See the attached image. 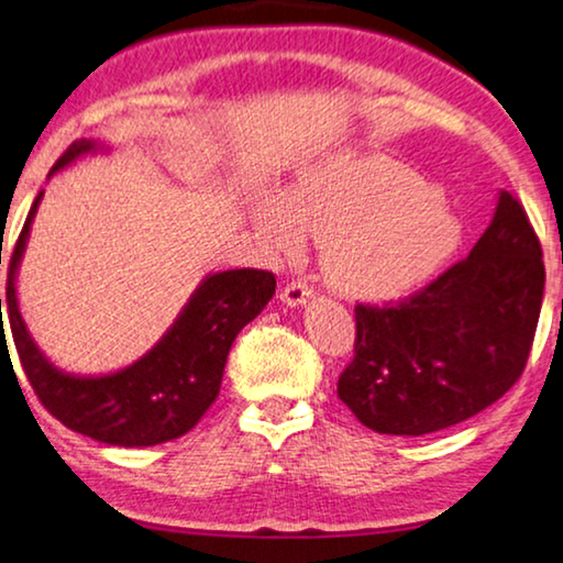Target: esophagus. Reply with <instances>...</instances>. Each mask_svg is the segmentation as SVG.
Instances as JSON below:
<instances>
[{
  "label": "esophagus",
  "instance_id": "1",
  "mask_svg": "<svg viewBox=\"0 0 563 563\" xmlns=\"http://www.w3.org/2000/svg\"><path fill=\"white\" fill-rule=\"evenodd\" d=\"M312 297V289L307 287V282H302V279H297V282H289L287 287L282 289V302L284 305H289V307H299V305H305L307 299Z\"/></svg>",
  "mask_w": 563,
  "mask_h": 563
}]
</instances>
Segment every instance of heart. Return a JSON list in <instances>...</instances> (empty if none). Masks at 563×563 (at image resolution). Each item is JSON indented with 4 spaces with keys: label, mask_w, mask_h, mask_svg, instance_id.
<instances>
[{
    "label": "heart",
    "mask_w": 563,
    "mask_h": 563,
    "mask_svg": "<svg viewBox=\"0 0 563 563\" xmlns=\"http://www.w3.org/2000/svg\"><path fill=\"white\" fill-rule=\"evenodd\" d=\"M253 220L284 251L302 230L322 238L330 287L358 299H389L418 287L456 251L461 225L435 189L379 156L322 158L299 172L284 199L258 197Z\"/></svg>",
    "instance_id": "heart-1"
}]
</instances>
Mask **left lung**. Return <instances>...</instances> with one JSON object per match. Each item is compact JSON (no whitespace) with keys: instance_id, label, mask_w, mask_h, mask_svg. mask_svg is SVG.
Masks as SVG:
<instances>
[{"instance_id":"8db88e82","label":"left lung","mask_w":563,"mask_h":563,"mask_svg":"<svg viewBox=\"0 0 563 563\" xmlns=\"http://www.w3.org/2000/svg\"><path fill=\"white\" fill-rule=\"evenodd\" d=\"M543 251L526 210L499 191L466 258L397 305H356L353 361L338 397L376 433L426 435L497 402L526 368L543 302Z\"/></svg>"}]
</instances>
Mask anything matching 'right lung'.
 <instances>
[{
    "mask_svg": "<svg viewBox=\"0 0 563 563\" xmlns=\"http://www.w3.org/2000/svg\"><path fill=\"white\" fill-rule=\"evenodd\" d=\"M97 148H102L97 141H74L51 174ZM41 199L43 191L30 207L7 272V318L30 387L53 418L99 443L135 449L189 433L220 395L230 345L274 297L276 276L264 268L210 274L166 335L135 364L104 376L66 374L30 338L14 291V276Z\"/></svg>",
    "mask_w": 563,
    "mask_h": 563,
    "instance_id": "obj_1",
    "label": "right lung"
}]
</instances>
